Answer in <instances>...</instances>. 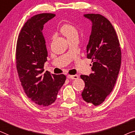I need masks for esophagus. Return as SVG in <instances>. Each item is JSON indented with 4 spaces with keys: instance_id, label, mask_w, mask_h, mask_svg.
I'll return each mask as SVG.
<instances>
[{
    "instance_id": "esophagus-1",
    "label": "esophagus",
    "mask_w": 135,
    "mask_h": 135,
    "mask_svg": "<svg viewBox=\"0 0 135 135\" xmlns=\"http://www.w3.org/2000/svg\"><path fill=\"white\" fill-rule=\"evenodd\" d=\"M78 75H68V78H69V79H72V80H76L78 79Z\"/></svg>"
}]
</instances>
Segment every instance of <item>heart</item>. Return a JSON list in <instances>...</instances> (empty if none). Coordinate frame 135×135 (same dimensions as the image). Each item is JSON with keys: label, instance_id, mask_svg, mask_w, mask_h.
Segmentation results:
<instances>
[{"label": "heart", "instance_id": "heart-1", "mask_svg": "<svg viewBox=\"0 0 135 135\" xmlns=\"http://www.w3.org/2000/svg\"><path fill=\"white\" fill-rule=\"evenodd\" d=\"M60 31L69 40L78 34L75 27L69 23L63 24L60 28Z\"/></svg>", "mask_w": 135, "mask_h": 135}]
</instances>
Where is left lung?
<instances>
[{
  "label": "left lung",
  "mask_w": 135,
  "mask_h": 135,
  "mask_svg": "<svg viewBox=\"0 0 135 135\" xmlns=\"http://www.w3.org/2000/svg\"><path fill=\"white\" fill-rule=\"evenodd\" d=\"M92 22L87 45V57L92 60L93 73L81 75L85 88L82 97L86 102L98 105L104 101L116 84L121 63V50L117 32L108 19L99 14H87Z\"/></svg>",
  "instance_id": "left-lung-1"
}]
</instances>
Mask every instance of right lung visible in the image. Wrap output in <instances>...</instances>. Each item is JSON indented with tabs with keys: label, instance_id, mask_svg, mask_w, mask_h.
Masks as SVG:
<instances>
[{
	"label": "right lung",
	"instance_id": "1",
	"mask_svg": "<svg viewBox=\"0 0 135 135\" xmlns=\"http://www.w3.org/2000/svg\"><path fill=\"white\" fill-rule=\"evenodd\" d=\"M55 16L42 13L31 17L22 27L16 45V68L22 86L27 97L41 107L55 102L66 79L64 74L43 72L47 52L42 30Z\"/></svg>",
	"mask_w": 135,
	"mask_h": 135
}]
</instances>
